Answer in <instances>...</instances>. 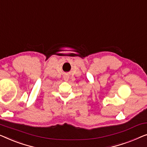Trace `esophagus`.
Instances as JSON below:
<instances>
[{
	"label": "esophagus",
	"instance_id": "obj_1",
	"mask_svg": "<svg viewBox=\"0 0 147 147\" xmlns=\"http://www.w3.org/2000/svg\"><path fill=\"white\" fill-rule=\"evenodd\" d=\"M64 78H65V80H68V78H68L67 76H65V77Z\"/></svg>",
	"mask_w": 147,
	"mask_h": 147
}]
</instances>
